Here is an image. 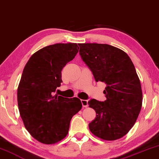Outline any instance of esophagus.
I'll return each mask as SVG.
<instances>
[{"label":"esophagus","mask_w":159,"mask_h":159,"mask_svg":"<svg viewBox=\"0 0 159 159\" xmlns=\"http://www.w3.org/2000/svg\"><path fill=\"white\" fill-rule=\"evenodd\" d=\"M81 103L83 107H88V100H81Z\"/></svg>","instance_id":"1"}]
</instances>
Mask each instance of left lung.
<instances>
[{
	"instance_id": "left-lung-1",
	"label": "left lung",
	"mask_w": 159,
	"mask_h": 159,
	"mask_svg": "<svg viewBox=\"0 0 159 159\" xmlns=\"http://www.w3.org/2000/svg\"><path fill=\"white\" fill-rule=\"evenodd\" d=\"M79 46L80 55L95 81L106 84V101H88L96 113L89 129L105 140L122 138L134 126L142 107V89L133 63L125 52L112 45L81 43Z\"/></svg>"
}]
</instances>
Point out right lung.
Instances as JSON below:
<instances>
[{
    "label": "right lung",
    "instance_id": "add662e5",
    "mask_svg": "<svg viewBox=\"0 0 159 159\" xmlns=\"http://www.w3.org/2000/svg\"><path fill=\"white\" fill-rule=\"evenodd\" d=\"M79 51L77 43H56L30 58L17 90L20 116L34 139L53 144L68 134L70 121L82 108L78 98L54 95L62 82L61 70Z\"/></svg>",
    "mask_w": 159,
    "mask_h": 159
}]
</instances>
